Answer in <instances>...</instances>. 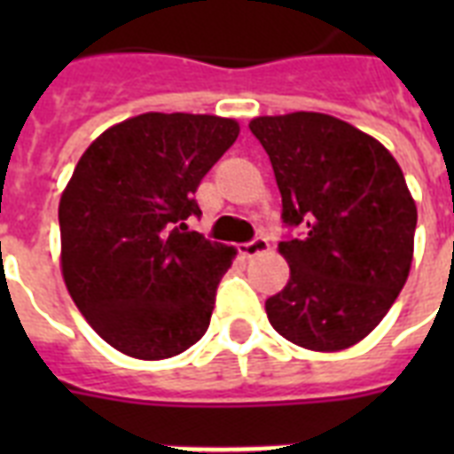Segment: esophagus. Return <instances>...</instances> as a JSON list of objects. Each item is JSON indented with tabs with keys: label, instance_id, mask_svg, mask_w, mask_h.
I'll return each mask as SVG.
<instances>
[{
	"label": "esophagus",
	"instance_id": "obj_1",
	"mask_svg": "<svg viewBox=\"0 0 454 454\" xmlns=\"http://www.w3.org/2000/svg\"><path fill=\"white\" fill-rule=\"evenodd\" d=\"M266 249H269V240H266L263 235H256V238H252L249 242L238 245V252H240L242 256H256L262 254V252H266Z\"/></svg>",
	"mask_w": 454,
	"mask_h": 454
}]
</instances>
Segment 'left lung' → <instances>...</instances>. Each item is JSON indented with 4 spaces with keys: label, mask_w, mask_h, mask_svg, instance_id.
<instances>
[{
    "label": "left lung",
    "mask_w": 454,
    "mask_h": 454,
    "mask_svg": "<svg viewBox=\"0 0 454 454\" xmlns=\"http://www.w3.org/2000/svg\"><path fill=\"white\" fill-rule=\"evenodd\" d=\"M283 223L301 228L278 249L290 263L283 292L266 299L278 334L310 351H341L380 325L408 280L417 207L394 155L323 113L256 117Z\"/></svg>",
    "instance_id": "left-lung-1"
}]
</instances>
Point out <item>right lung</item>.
<instances>
[{"label": "right lung", "mask_w": 454, "mask_h": 454, "mask_svg": "<svg viewBox=\"0 0 454 454\" xmlns=\"http://www.w3.org/2000/svg\"><path fill=\"white\" fill-rule=\"evenodd\" d=\"M235 120L145 113L103 131L59 205L60 266L82 316L117 351L171 358L209 327L235 249L188 231L195 191Z\"/></svg>", "instance_id": "add662e5"}]
</instances>
